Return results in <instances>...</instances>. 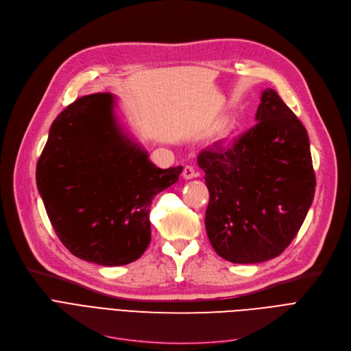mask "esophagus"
Segmentation results:
<instances>
[{
	"label": "esophagus",
	"instance_id": "esophagus-1",
	"mask_svg": "<svg viewBox=\"0 0 351 351\" xmlns=\"http://www.w3.org/2000/svg\"><path fill=\"white\" fill-rule=\"evenodd\" d=\"M196 175H197V173H196V171H195L193 166H191V165H186L185 168H183V172H182V176H183V179H193Z\"/></svg>",
	"mask_w": 351,
	"mask_h": 351
}]
</instances>
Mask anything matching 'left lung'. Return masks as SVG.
Masks as SVG:
<instances>
[{
  "label": "left lung",
  "instance_id": "1",
  "mask_svg": "<svg viewBox=\"0 0 351 351\" xmlns=\"http://www.w3.org/2000/svg\"><path fill=\"white\" fill-rule=\"evenodd\" d=\"M257 123L197 156L205 171V216L215 252L232 263L278 257L296 237L316 191L306 128L274 89L262 92Z\"/></svg>",
  "mask_w": 351,
  "mask_h": 351
}]
</instances>
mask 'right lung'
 I'll use <instances>...</instances> for the list:
<instances>
[{
	"instance_id": "obj_1",
	"label": "right lung",
	"mask_w": 351,
	"mask_h": 351,
	"mask_svg": "<svg viewBox=\"0 0 351 351\" xmlns=\"http://www.w3.org/2000/svg\"><path fill=\"white\" fill-rule=\"evenodd\" d=\"M109 92L68 105L51 125L36 163V186L64 246L82 261L122 266L151 242L152 199L182 166L159 169L123 132Z\"/></svg>"
}]
</instances>
